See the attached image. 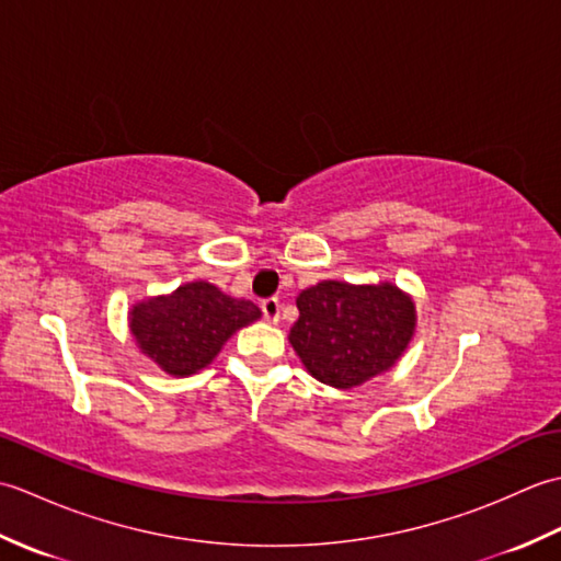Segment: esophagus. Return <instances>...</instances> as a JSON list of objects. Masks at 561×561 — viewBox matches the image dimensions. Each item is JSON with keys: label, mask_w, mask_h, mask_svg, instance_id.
Instances as JSON below:
<instances>
[{"label": "esophagus", "mask_w": 561, "mask_h": 561, "mask_svg": "<svg viewBox=\"0 0 561 561\" xmlns=\"http://www.w3.org/2000/svg\"><path fill=\"white\" fill-rule=\"evenodd\" d=\"M260 308H262V316H265V318L270 320V323H277V320H279V311H282V304H279L277 296H272V299L262 301Z\"/></svg>", "instance_id": "34e87169"}]
</instances>
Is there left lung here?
I'll return each instance as SVG.
<instances>
[{"instance_id":"8db88e82","label":"left lung","mask_w":561,"mask_h":561,"mask_svg":"<svg viewBox=\"0 0 561 561\" xmlns=\"http://www.w3.org/2000/svg\"><path fill=\"white\" fill-rule=\"evenodd\" d=\"M289 342L308 374L332 388H354L398 362L414 330V304L392 284L354 287L320 282L296 299Z\"/></svg>"}]
</instances>
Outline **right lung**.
Segmentation results:
<instances>
[{"label": "right lung", "instance_id": "right-lung-1", "mask_svg": "<svg viewBox=\"0 0 561 561\" xmlns=\"http://www.w3.org/2000/svg\"><path fill=\"white\" fill-rule=\"evenodd\" d=\"M129 316L139 350L165 374L190 376L205 368L236 330L257 320L260 308L231 299L209 282H193L135 306Z\"/></svg>", "mask_w": 561, "mask_h": 561}]
</instances>
